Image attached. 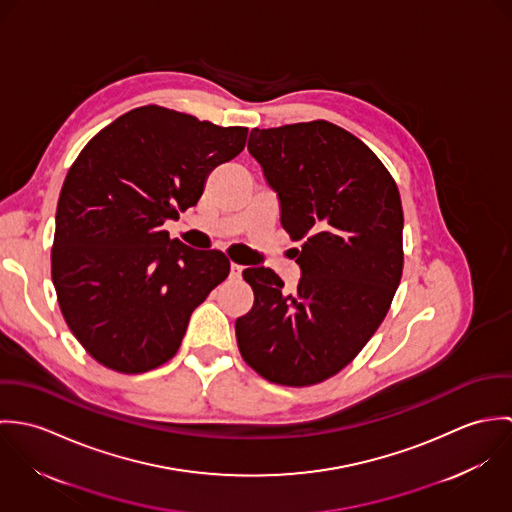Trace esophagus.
Wrapping results in <instances>:
<instances>
[{
	"mask_svg": "<svg viewBox=\"0 0 512 512\" xmlns=\"http://www.w3.org/2000/svg\"><path fill=\"white\" fill-rule=\"evenodd\" d=\"M240 274H242V266H238V264H230V278H240Z\"/></svg>",
	"mask_w": 512,
	"mask_h": 512,
	"instance_id": "34e87169",
	"label": "esophagus"
}]
</instances>
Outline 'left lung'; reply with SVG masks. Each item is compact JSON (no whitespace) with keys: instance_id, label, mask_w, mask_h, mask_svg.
<instances>
[{"instance_id":"left-lung-1","label":"left lung","mask_w":512,"mask_h":512,"mask_svg":"<svg viewBox=\"0 0 512 512\" xmlns=\"http://www.w3.org/2000/svg\"><path fill=\"white\" fill-rule=\"evenodd\" d=\"M248 153L301 246L297 290L246 268L254 305L236 319L242 359L260 376L307 386L349 365L388 313L402 278L404 215L396 183L368 147L325 120L258 130Z\"/></svg>"}]
</instances>
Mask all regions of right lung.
<instances>
[{
  "label": "right lung",
  "mask_w": 512,
  "mask_h": 512,
  "mask_svg": "<svg viewBox=\"0 0 512 512\" xmlns=\"http://www.w3.org/2000/svg\"><path fill=\"white\" fill-rule=\"evenodd\" d=\"M246 134L142 106L76 157L57 205L51 272L69 329L100 365L140 374L167 363L191 313L228 276L222 252L171 240L163 222L197 205Z\"/></svg>",
  "instance_id": "add662e5"
}]
</instances>
